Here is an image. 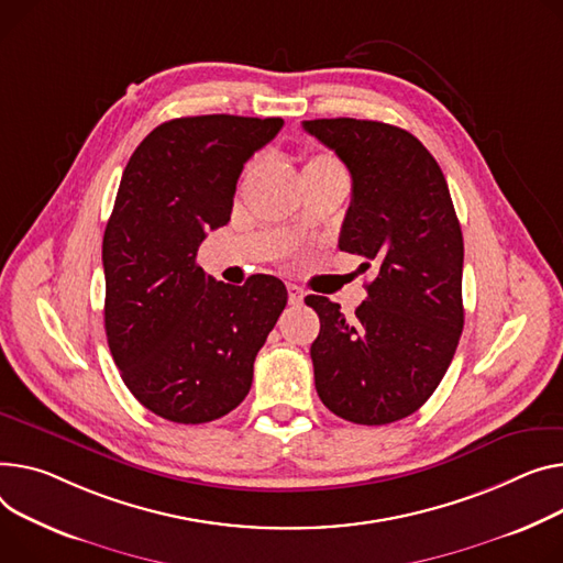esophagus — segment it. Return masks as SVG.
<instances>
[{"label": "esophagus", "instance_id": "obj_1", "mask_svg": "<svg viewBox=\"0 0 563 563\" xmlns=\"http://www.w3.org/2000/svg\"><path fill=\"white\" fill-rule=\"evenodd\" d=\"M287 294H289V306H301V303H303L306 291H303L301 287H298V285L289 283V285H287Z\"/></svg>", "mask_w": 563, "mask_h": 563}]
</instances>
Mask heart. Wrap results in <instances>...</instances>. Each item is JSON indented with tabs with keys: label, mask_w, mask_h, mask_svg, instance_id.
I'll return each mask as SVG.
<instances>
[{
	"label": "heart",
	"mask_w": 563,
	"mask_h": 563,
	"mask_svg": "<svg viewBox=\"0 0 563 563\" xmlns=\"http://www.w3.org/2000/svg\"><path fill=\"white\" fill-rule=\"evenodd\" d=\"M301 174H303V180H314L325 176H346L342 163L330 154H308L303 158Z\"/></svg>",
	"instance_id": "b5f03b06"
}]
</instances>
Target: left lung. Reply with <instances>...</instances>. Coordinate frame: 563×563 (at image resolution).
<instances>
[{"label": "left lung", "mask_w": 563, "mask_h": 563, "mask_svg": "<svg viewBox=\"0 0 563 563\" xmlns=\"http://www.w3.org/2000/svg\"><path fill=\"white\" fill-rule=\"evenodd\" d=\"M303 129L340 156L353 199L340 249L373 267L366 301L308 296L321 321L310 355L314 387L332 415L360 426L400 421L432 396L464 328V240L441 167L402 129L371 120H308Z\"/></svg>", "instance_id": "1"}]
</instances>
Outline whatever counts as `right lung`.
I'll return each instance as SVG.
<instances>
[{"instance_id":"1","label":"right lung","mask_w":563,"mask_h":563,"mask_svg":"<svg viewBox=\"0 0 563 563\" xmlns=\"http://www.w3.org/2000/svg\"><path fill=\"white\" fill-rule=\"evenodd\" d=\"M280 118L199 115L156 126L133 152L106 223L103 325L129 391L185 426L229 415L287 306L274 276L233 287L197 265L208 231L229 223L244 163Z\"/></svg>"}]
</instances>
